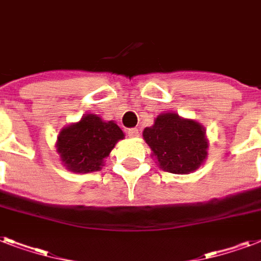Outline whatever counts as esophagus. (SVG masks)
Segmentation results:
<instances>
[{
    "label": "esophagus",
    "mask_w": 261,
    "mask_h": 261,
    "mask_svg": "<svg viewBox=\"0 0 261 261\" xmlns=\"http://www.w3.org/2000/svg\"><path fill=\"white\" fill-rule=\"evenodd\" d=\"M127 134H128L130 138H137V137H139V130L138 128H130L127 131Z\"/></svg>",
    "instance_id": "esophagus-1"
}]
</instances>
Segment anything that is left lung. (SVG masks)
Segmentation results:
<instances>
[{
    "mask_svg": "<svg viewBox=\"0 0 261 261\" xmlns=\"http://www.w3.org/2000/svg\"><path fill=\"white\" fill-rule=\"evenodd\" d=\"M143 139L160 168L169 173H191L207 157L208 141L204 127L174 112L159 115L154 124L143 130Z\"/></svg>",
    "mask_w": 261,
    "mask_h": 261,
    "instance_id": "8db88e82",
    "label": "left lung"
}]
</instances>
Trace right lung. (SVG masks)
<instances>
[{
  "instance_id": "obj_1",
  "label": "right lung",
  "mask_w": 261,
  "mask_h": 261,
  "mask_svg": "<svg viewBox=\"0 0 261 261\" xmlns=\"http://www.w3.org/2000/svg\"><path fill=\"white\" fill-rule=\"evenodd\" d=\"M124 133L115 122H104L100 116L88 114L77 123L63 127L57 141L61 161L74 173L100 171L104 159L110 155Z\"/></svg>"
}]
</instances>
